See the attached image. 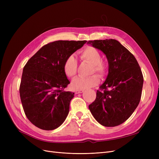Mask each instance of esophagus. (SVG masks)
Instances as JSON below:
<instances>
[{"label":"esophagus","instance_id":"obj_1","mask_svg":"<svg viewBox=\"0 0 159 159\" xmlns=\"http://www.w3.org/2000/svg\"><path fill=\"white\" fill-rule=\"evenodd\" d=\"M84 91V90H75V93L76 94H78V93H83Z\"/></svg>","mask_w":159,"mask_h":159}]
</instances>
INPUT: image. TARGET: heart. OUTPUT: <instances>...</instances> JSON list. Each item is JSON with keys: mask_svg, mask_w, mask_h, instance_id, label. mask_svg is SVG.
I'll return each instance as SVG.
<instances>
[{"mask_svg": "<svg viewBox=\"0 0 159 159\" xmlns=\"http://www.w3.org/2000/svg\"><path fill=\"white\" fill-rule=\"evenodd\" d=\"M81 59L88 61L92 65L91 74L96 72L100 75H103L106 71L107 67L102 61V55L100 52L93 47H87L81 52ZM78 70V61L74 55H70L64 61V71L68 78H72L75 76ZM99 83V78L96 75H93L88 78H75L71 84V88L76 90H84L93 88Z\"/></svg>", "mask_w": 159, "mask_h": 159, "instance_id": "b5f03b06", "label": "heart"}]
</instances>
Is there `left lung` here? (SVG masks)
<instances>
[{
	"mask_svg": "<svg viewBox=\"0 0 159 159\" xmlns=\"http://www.w3.org/2000/svg\"><path fill=\"white\" fill-rule=\"evenodd\" d=\"M87 44L102 51L108 61V74L97 91L96 99L89 105L99 123L115 127L131 116L140 102L143 77L134 56L119 41L106 39Z\"/></svg>",
	"mask_w": 159,
	"mask_h": 159,
	"instance_id": "obj_1",
	"label": "left lung"
}]
</instances>
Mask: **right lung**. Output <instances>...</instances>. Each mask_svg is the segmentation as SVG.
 <instances>
[{"label": "right lung", "instance_id": "1", "mask_svg": "<svg viewBox=\"0 0 159 159\" xmlns=\"http://www.w3.org/2000/svg\"><path fill=\"white\" fill-rule=\"evenodd\" d=\"M84 41L58 40L38 50L24 67L20 96L28 120L38 128L54 130L64 122L74 93L64 91L70 82L64 71L67 57Z\"/></svg>", "mask_w": 159, "mask_h": 159}]
</instances>
